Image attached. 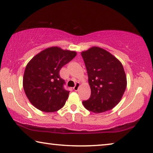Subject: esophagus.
I'll list each match as a JSON object with an SVG mask.
<instances>
[{
	"mask_svg": "<svg viewBox=\"0 0 153 153\" xmlns=\"http://www.w3.org/2000/svg\"><path fill=\"white\" fill-rule=\"evenodd\" d=\"M79 87V83L77 82L76 85H75V86L74 87V90H75V91H77V90H78Z\"/></svg>",
	"mask_w": 153,
	"mask_h": 153,
	"instance_id": "esophagus-1",
	"label": "esophagus"
}]
</instances>
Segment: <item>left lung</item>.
<instances>
[{
	"mask_svg": "<svg viewBox=\"0 0 153 153\" xmlns=\"http://www.w3.org/2000/svg\"><path fill=\"white\" fill-rule=\"evenodd\" d=\"M91 89L89 99L82 103L95 113L112 109L123 97L127 86L121 62L105 49L94 46L82 52Z\"/></svg>",
	"mask_w": 153,
	"mask_h": 153,
	"instance_id": "left-lung-1",
	"label": "left lung"
}]
</instances>
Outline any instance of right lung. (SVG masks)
Instances as JSON below:
<instances>
[{
	"mask_svg": "<svg viewBox=\"0 0 153 153\" xmlns=\"http://www.w3.org/2000/svg\"><path fill=\"white\" fill-rule=\"evenodd\" d=\"M77 53L54 46L41 51L25 67L23 86L25 94L36 108L44 112H55L63 107L69 91L60 77L62 67L71 61Z\"/></svg>",
	"mask_w": 153,
	"mask_h": 153,
	"instance_id": "obj_1",
	"label": "right lung"
}]
</instances>
